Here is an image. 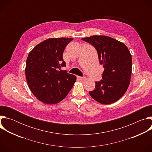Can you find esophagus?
Segmentation results:
<instances>
[{
    "mask_svg": "<svg viewBox=\"0 0 152 152\" xmlns=\"http://www.w3.org/2000/svg\"><path fill=\"white\" fill-rule=\"evenodd\" d=\"M77 78L78 79H79L80 80H84L85 79V77H84V76H83V77H82V76H77Z\"/></svg>",
    "mask_w": 152,
    "mask_h": 152,
    "instance_id": "1",
    "label": "esophagus"
}]
</instances>
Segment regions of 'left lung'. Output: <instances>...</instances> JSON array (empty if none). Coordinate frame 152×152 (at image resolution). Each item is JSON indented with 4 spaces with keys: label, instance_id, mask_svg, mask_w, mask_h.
<instances>
[{
    "label": "left lung",
    "instance_id": "obj_1",
    "mask_svg": "<svg viewBox=\"0 0 152 152\" xmlns=\"http://www.w3.org/2000/svg\"><path fill=\"white\" fill-rule=\"evenodd\" d=\"M96 49L104 71L102 79L89 91L93 99L102 104H111L119 100L127 91L132 74V56L123 42L111 37L93 35L82 38Z\"/></svg>",
    "mask_w": 152,
    "mask_h": 152
}]
</instances>
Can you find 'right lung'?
I'll use <instances>...</instances> for the list:
<instances>
[{
	"label": "right lung",
	"mask_w": 152,
	"mask_h": 152,
	"mask_svg": "<svg viewBox=\"0 0 152 152\" xmlns=\"http://www.w3.org/2000/svg\"><path fill=\"white\" fill-rule=\"evenodd\" d=\"M70 38H49L37 45L28 55L25 75L33 94L46 104L58 103L72 90L76 77L61 70L66 67L64 50Z\"/></svg>",
	"instance_id": "obj_1"
}]
</instances>
